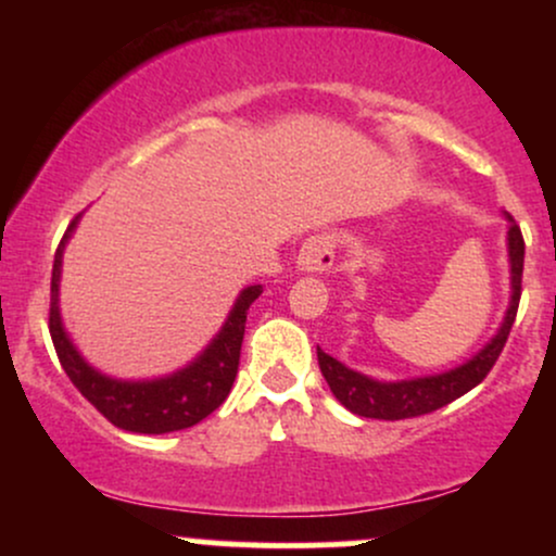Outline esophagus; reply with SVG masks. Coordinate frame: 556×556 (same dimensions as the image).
<instances>
[{
	"mask_svg": "<svg viewBox=\"0 0 556 556\" xmlns=\"http://www.w3.org/2000/svg\"><path fill=\"white\" fill-rule=\"evenodd\" d=\"M334 238L331 235H311L298 253V269L305 274H324L334 266Z\"/></svg>",
	"mask_w": 556,
	"mask_h": 556,
	"instance_id": "obj_1",
	"label": "esophagus"
}]
</instances>
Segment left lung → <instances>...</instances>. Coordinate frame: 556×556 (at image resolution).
I'll return each instance as SVG.
<instances>
[{"label":"left lung","mask_w":556,"mask_h":556,"mask_svg":"<svg viewBox=\"0 0 556 556\" xmlns=\"http://www.w3.org/2000/svg\"><path fill=\"white\" fill-rule=\"evenodd\" d=\"M509 229H507V253H509V295L507 314H504L502 327L491 337V342L483 344L481 350L463 366L452 368V371L420 376V379H405V381H376L371 376L353 371L344 363H340L331 355L316 348L318 353V368H321L324 379L337 400L348 407L350 413L363 418H379V420H402V418H416L426 416V413L439 410V407L450 405L452 400L463 397L465 392L481 384L486 374L494 368L496 358L504 350L509 329H513L515 316H518L520 303V282H522V258H526V242H522L520 227L509 214Z\"/></svg>","instance_id":"1"}]
</instances>
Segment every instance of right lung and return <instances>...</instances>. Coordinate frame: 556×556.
<instances>
[{
	"mask_svg": "<svg viewBox=\"0 0 556 556\" xmlns=\"http://www.w3.org/2000/svg\"><path fill=\"white\" fill-rule=\"evenodd\" d=\"M78 219L80 214L70 222L65 238H62L60 248L54 253L52 305H49V334H52L56 358H60L70 381L117 429L132 433H169L201 424L203 418L212 416L216 407L227 400L229 389H232V381L238 376L240 366V348L242 334H245L248 308L264 292V287L251 285L240 292L232 311H229L225 327L219 329V334L208 342V348L190 366H185L169 376H162V379H112V376L88 366L86 358L75 350L65 327H62V253H65V245L75 225H78Z\"/></svg>",
	"mask_w": 556,
	"mask_h": 556,
	"instance_id": "1",
	"label": "right lung"
}]
</instances>
